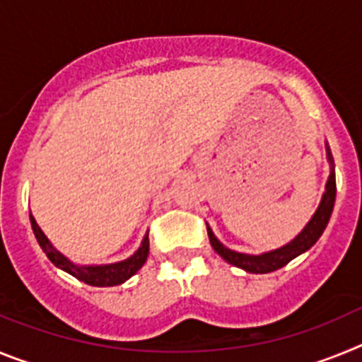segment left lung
I'll return each instance as SVG.
<instances>
[{
  "mask_svg": "<svg viewBox=\"0 0 362 362\" xmlns=\"http://www.w3.org/2000/svg\"><path fill=\"white\" fill-rule=\"evenodd\" d=\"M328 159L332 163V153L328 150ZM335 203V172L334 166H332L330 177H328V183H326V192L322 194L321 204H319L317 212L313 214V217L310 219L308 225L305 226V230L293 239L292 243L284 245L283 248H277V250H272L268 254L263 255H246V254H238V252L230 250L226 246L221 245L217 241V238L212 233V230L206 226L209 230L210 245L214 246V250L221 255V257L228 261L233 267L243 268V270L250 272V274H268V272L279 270L284 264H288L292 259H296L297 255H300L303 252L310 250L317 239L321 238V233L325 232L328 221H330L332 210H334Z\"/></svg>",
  "mask_w": 362,
  "mask_h": 362,
  "instance_id": "obj_1",
  "label": "left lung"
}]
</instances>
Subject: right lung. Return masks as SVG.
<instances>
[{"mask_svg": "<svg viewBox=\"0 0 362 362\" xmlns=\"http://www.w3.org/2000/svg\"><path fill=\"white\" fill-rule=\"evenodd\" d=\"M30 223H32V230H34V235H36L37 243H40V246L43 248L45 254H47V257H49L57 268H62V270H65L66 274L74 276L76 279L83 281V283L90 284V286H116V284L124 283V281L129 279V277H132L134 274H136L143 264H145L146 257H148L150 241H148V233H146L141 246H139V250H137L132 257L124 259V261H121V263L105 264V267H76L74 263H70L65 255L59 254V252L50 245L47 235L41 232L36 219H34L32 216H30Z\"/></svg>", "mask_w": 362, "mask_h": 362, "instance_id": "1", "label": "right lung"}]
</instances>
